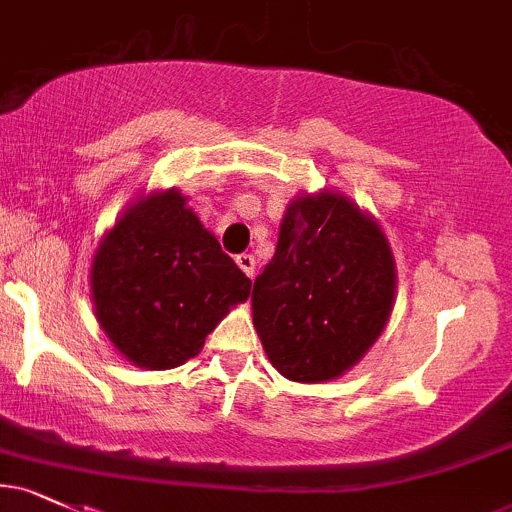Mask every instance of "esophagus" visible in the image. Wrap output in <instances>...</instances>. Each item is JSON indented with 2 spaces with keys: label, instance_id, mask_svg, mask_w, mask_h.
I'll return each mask as SVG.
<instances>
[{
  "label": "esophagus",
  "instance_id": "esophagus-1",
  "mask_svg": "<svg viewBox=\"0 0 512 512\" xmlns=\"http://www.w3.org/2000/svg\"><path fill=\"white\" fill-rule=\"evenodd\" d=\"M236 262H238V267L250 276V279H252V276H255V267H257L255 257H252V255H238Z\"/></svg>",
  "mask_w": 512,
  "mask_h": 512
}]
</instances>
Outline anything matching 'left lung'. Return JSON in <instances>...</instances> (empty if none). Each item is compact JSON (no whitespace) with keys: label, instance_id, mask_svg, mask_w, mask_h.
Wrapping results in <instances>:
<instances>
[{"label":"left lung","instance_id":"8db88e82","mask_svg":"<svg viewBox=\"0 0 512 512\" xmlns=\"http://www.w3.org/2000/svg\"><path fill=\"white\" fill-rule=\"evenodd\" d=\"M395 289L378 223L339 192L303 195L286 207L272 262L255 279L252 322L284 378L327 383L375 344Z\"/></svg>","mask_w":512,"mask_h":512}]
</instances>
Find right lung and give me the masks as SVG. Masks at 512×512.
I'll list each match as a JSON object with an SVG mask.
<instances>
[{"instance_id":"add662e5","label":"right lung","mask_w":512,"mask_h":512,"mask_svg":"<svg viewBox=\"0 0 512 512\" xmlns=\"http://www.w3.org/2000/svg\"><path fill=\"white\" fill-rule=\"evenodd\" d=\"M252 281L178 190L132 204L91 264V298L110 342L139 368L168 370L202 351Z\"/></svg>"}]
</instances>
